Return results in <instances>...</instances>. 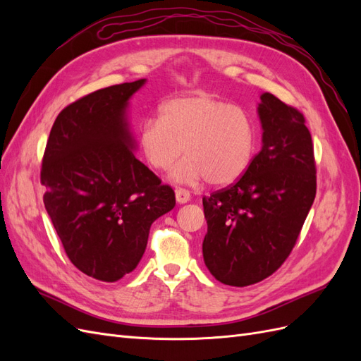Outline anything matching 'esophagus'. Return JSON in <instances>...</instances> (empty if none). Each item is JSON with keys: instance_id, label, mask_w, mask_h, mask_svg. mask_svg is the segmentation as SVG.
Instances as JSON below:
<instances>
[{"instance_id": "1", "label": "esophagus", "mask_w": 361, "mask_h": 361, "mask_svg": "<svg viewBox=\"0 0 361 361\" xmlns=\"http://www.w3.org/2000/svg\"><path fill=\"white\" fill-rule=\"evenodd\" d=\"M174 194H176V202L180 203V204L190 202V199H191L190 191L185 190V188H178L176 191H174Z\"/></svg>"}]
</instances>
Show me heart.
<instances>
[{"label":"heart","instance_id":"heart-1","mask_svg":"<svg viewBox=\"0 0 361 361\" xmlns=\"http://www.w3.org/2000/svg\"><path fill=\"white\" fill-rule=\"evenodd\" d=\"M138 145L149 166L166 170L182 152L170 178L182 183L206 179L228 185L250 167L257 146L255 118L207 93L178 96L159 106V117H147L138 129Z\"/></svg>","mask_w":361,"mask_h":361}]
</instances>
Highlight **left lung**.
Returning a JSON list of instances; mask_svg holds the SVG:
<instances>
[{"label":"left lung","mask_w":361,"mask_h":361,"mask_svg":"<svg viewBox=\"0 0 361 361\" xmlns=\"http://www.w3.org/2000/svg\"><path fill=\"white\" fill-rule=\"evenodd\" d=\"M262 149L235 183L203 197V259L228 286H250L283 265L316 195V166L304 116L260 94Z\"/></svg>","instance_id":"obj_1"}]
</instances>
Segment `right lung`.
I'll return each mask as SVG.
<instances>
[{
	"label": "right lung",
	"mask_w": 361,
	"mask_h": 361,
	"mask_svg": "<svg viewBox=\"0 0 361 361\" xmlns=\"http://www.w3.org/2000/svg\"><path fill=\"white\" fill-rule=\"evenodd\" d=\"M146 80L96 90L57 116L43 154V203L84 274L113 283L143 257L150 226L171 211L169 185L134 155L128 101Z\"/></svg>",
	"instance_id": "add662e5"
}]
</instances>
